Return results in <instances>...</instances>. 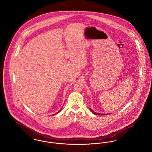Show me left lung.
<instances>
[{
	"label": "left lung",
	"mask_w": 152,
	"mask_h": 152,
	"mask_svg": "<svg viewBox=\"0 0 152 152\" xmlns=\"http://www.w3.org/2000/svg\"><path fill=\"white\" fill-rule=\"evenodd\" d=\"M90 110H91V112H92L93 113H94V115H106V114H100V113H96V112H94V110H92L91 109H90Z\"/></svg>",
	"instance_id": "8db88e82"
}]
</instances>
